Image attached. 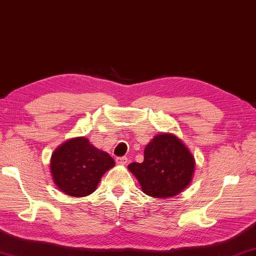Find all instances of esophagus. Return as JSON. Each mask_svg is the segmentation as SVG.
I'll return each mask as SVG.
<instances>
[{"label": "esophagus", "mask_w": 256, "mask_h": 256, "mask_svg": "<svg viewBox=\"0 0 256 256\" xmlns=\"http://www.w3.org/2000/svg\"><path fill=\"white\" fill-rule=\"evenodd\" d=\"M116 164H122V166H125L128 164V158L126 156H118L116 158Z\"/></svg>", "instance_id": "1"}]
</instances>
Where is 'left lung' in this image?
<instances>
[{
	"label": "left lung",
	"instance_id": "left-lung-1",
	"mask_svg": "<svg viewBox=\"0 0 256 256\" xmlns=\"http://www.w3.org/2000/svg\"><path fill=\"white\" fill-rule=\"evenodd\" d=\"M128 170L136 176L144 194L154 198L174 197L187 187L194 174L190 151L172 134H159L144 150L142 164L132 162Z\"/></svg>",
	"mask_w": 256,
	"mask_h": 256
}]
</instances>
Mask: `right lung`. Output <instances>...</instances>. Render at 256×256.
I'll list each match as a JSON object with an SVG mask.
<instances>
[{
	"label": "right lung",
	"instance_id": "1",
	"mask_svg": "<svg viewBox=\"0 0 256 256\" xmlns=\"http://www.w3.org/2000/svg\"><path fill=\"white\" fill-rule=\"evenodd\" d=\"M114 164L108 153L92 146L86 138H76L54 152L50 169L54 184L62 192L84 197L95 192L102 176Z\"/></svg>",
	"mask_w": 256,
	"mask_h": 256
}]
</instances>
